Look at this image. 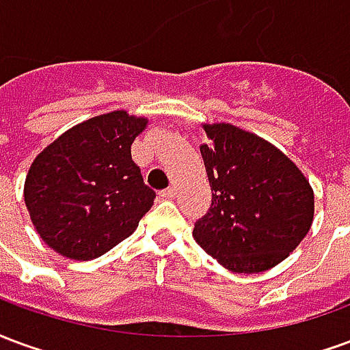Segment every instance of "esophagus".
<instances>
[{
	"mask_svg": "<svg viewBox=\"0 0 350 350\" xmlns=\"http://www.w3.org/2000/svg\"><path fill=\"white\" fill-rule=\"evenodd\" d=\"M161 197L165 198V200H172L176 197V189L174 187H167V189L161 191Z\"/></svg>",
	"mask_w": 350,
	"mask_h": 350,
	"instance_id": "1",
	"label": "esophagus"
}]
</instances>
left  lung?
Listing matches in <instances>:
<instances>
[{
  "instance_id": "1",
  "label": "left lung",
  "mask_w": 350,
  "mask_h": 350,
  "mask_svg": "<svg viewBox=\"0 0 350 350\" xmlns=\"http://www.w3.org/2000/svg\"><path fill=\"white\" fill-rule=\"evenodd\" d=\"M200 146L212 204L193 238L221 266L257 273L285 260L309 232L313 189L268 140L230 123L204 125Z\"/></svg>"
}]
</instances>
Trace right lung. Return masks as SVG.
Segmentation results:
<instances>
[{
    "instance_id": "1",
    "label": "right lung",
    "mask_w": 350,
    "mask_h": 350,
    "mask_svg": "<svg viewBox=\"0 0 350 350\" xmlns=\"http://www.w3.org/2000/svg\"><path fill=\"white\" fill-rule=\"evenodd\" d=\"M148 120L125 110L95 116L65 131L29 167L24 200L49 247L90 260L135 232L155 191L131 157Z\"/></svg>"
}]
</instances>
